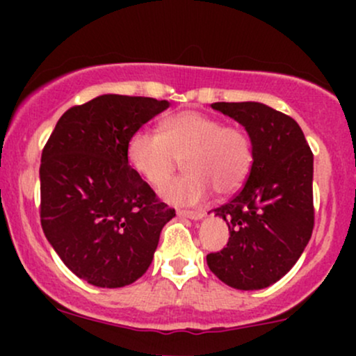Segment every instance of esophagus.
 Returning a JSON list of instances; mask_svg holds the SVG:
<instances>
[{
  "label": "esophagus",
  "mask_w": 356,
  "mask_h": 356,
  "mask_svg": "<svg viewBox=\"0 0 356 356\" xmlns=\"http://www.w3.org/2000/svg\"><path fill=\"white\" fill-rule=\"evenodd\" d=\"M179 218H187V219H194L199 220L204 218V212L202 211H177Z\"/></svg>",
  "instance_id": "obj_1"
}]
</instances>
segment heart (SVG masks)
<instances>
[{
  "mask_svg": "<svg viewBox=\"0 0 356 356\" xmlns=\"http://www.w3.org/2000/svg\"><path fill=\"white\" fill-rule=\"evenodd\" d=\"M182 160L186 175L166 179ZM130 169L150 187H161L164 201L194 206L211 194L229 195L246 182L252 167L251 138L239 127L219 118L186 110L162 120L161 132L137 130L127 142Z\"/></svg>",
  "mask_w": 356,
  "mask_h": 356,
  "instance_id": "heart-1",
  "label": "heart"
}]
</instances>
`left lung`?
I'll return each instance as SVG.
<instances>
[{
	"label": "left lung",
	"instance_id": "left-lung-1",
	"mask_svg": "<svg viewBox=\"0 0 356 356\" xmlns=\"http://www.w3.org/2000/svg\"><path fill=\"white\" fill-rule=\"evenodd\" d=\"M212 108L244 127L252 167L243 191L214 216L231 238L207 266L222 283L243 291L275 284L303 254L313 232V154L291 117L259 102H216Z\"/></svg>",
	"mask_w": 356,
	"mask_h": 356
}]
</instances>
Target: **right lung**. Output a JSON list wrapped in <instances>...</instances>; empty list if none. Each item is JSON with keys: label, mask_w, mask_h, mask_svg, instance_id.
<instances>
[{"label": "right lung", "mask_w": 356, "mask_h": 356, "mask_svg": "<svg viewBox=\"0 0 356 356\" xmlns=\"http://www.w3.org/2000/svg\"><path fill=\"white\" fill-rule=\"evenodd\" d=\"M169 105L149 97H95L67 110L44 145L43 232L65 266L90 284L137 281L175 216L127 162L130 136Z\"/></svg>", "instance_id": "right-lung-1"}]
</instances>
